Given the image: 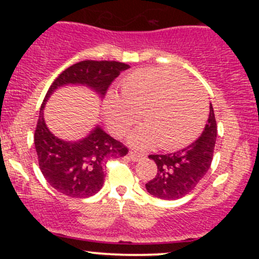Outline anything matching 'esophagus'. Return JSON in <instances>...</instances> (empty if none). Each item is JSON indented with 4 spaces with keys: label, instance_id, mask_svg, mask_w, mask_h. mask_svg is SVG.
<instances>
[{
    "label": "esophagus",
    "instance_id": "obj_1",
    "mask_svg": "<svg viewBox=\"0 0 259 259\" xmlns=\"http://www.w3.org/2000/svg\"><path fill=\"white\" fill-rule=\"evenodd\" d=\"M129 157H130V159L133 160V162H138V160L144 158L145 154L135 152V151H132V152H129Z\"/></svg>",
    "mask_w": 259,
    "mask_h": 259
}]
</instances>
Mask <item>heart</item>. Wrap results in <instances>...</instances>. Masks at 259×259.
<instances>
[{
	"mask_svg": "<svg viewBox=\"0 0 259 259\" xmlns=\"http://www.w3.org/2000/svg\"><path fill=\"white\" fill-rule=\"evenodd\" d=\"M121 97L109 95L105 105L107 125L121 136L140 119L145 125L129 136L135 147L158 142L163 150H177L197 138L206 123L208 100L201 88L175 70H136L121 82Z\"/></svg>",
	"mask_w": 259,
	"mask_h": 259,
	"instance_id": "heart-1",
	"label": "heart"
}]
</instances>
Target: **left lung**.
<instances>
[{"instance_id": "1", "label": "left lung", "mask_w": 259, "mask_h": 259, "mask_svg": "<svg viewBox=\"0 0 259 259\" xmlns=\"http://www.w3.org/2000/svg\"><path fill=\"white\" fill-rule=\"evenodd\" d=\"M217 140L213 106L203 133L191 145L167 154H150L157 164V174L146 184L147 192L160 200H178L191 192L212 164Z\"/></svg>"}]
</instances>
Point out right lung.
Masks as SVG:
<instances>
[{
	"label": "right lung",
	"mask_w": 259,
	"mask_h": 259,
	"mask_svg": "<svg viewBox=\"0 0 259 259\" xmlns=\"http://www.w3.org/2000/svg\"><path fill=\"white\" fill-rule=\"evenodd\" d=\"M127 68V64L115 61H81L63 70L50 86L40 108L34 144L41 173L61 194L80 198L97 194L105 183L107 159L124 157L129 150L99 125L79 141L58 139L45 123L47 100L65 85L88 86L102 99L113 80Z\"/></svg>",
	"instance_id": "right-lung-1"
}]
</instances>
